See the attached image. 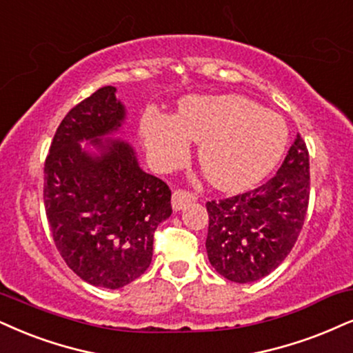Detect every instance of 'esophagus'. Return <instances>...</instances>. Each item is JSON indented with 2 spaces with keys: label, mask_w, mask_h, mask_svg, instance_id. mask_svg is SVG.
<instances>
[{
  "label": "esophagus",
  "mask_w": 353,
  "mask_h": 353,
  "mask_svg": "<svg viewBox=\"0 0 353 353\" xmlns=\"http://www.w3.org/2000/svg\"><path fill=\"white\" fill-rule=\"evenodd\" d=\"M196 201V198H194L193 193H188V191H183V190H176L173 191L172 194V208L173 211H181L183 208L188 206L190 203Z\"/></svg>",
  "instance_id": "obj_1"
}]
</instances>
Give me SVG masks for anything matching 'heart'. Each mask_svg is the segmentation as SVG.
I'll use <instances>...</instances> for the list:
<instances>
[{
    "instance_id": "obj_1",
    "label": "heart",
    "mask_w": 353,
    "mask_h": 353,
    "mask_svg": "<svg viewBox=\"0 0 353 353\" xmlns=\"http://www.w3.org/2000/svg\"><path fill=\"white\" fill-rule=\"evenodd\" d=\"M141 136L147 154L162 168L186 159L190 141L199 143L198 160L217 190L237 193L262 181L286 145V125L273 112L239 94L188 97L175 116L149 111Z\"/></svg>"
}]
</instances>
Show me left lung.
<instances>
[{
	"label": "left lung",
	"instance_id": "8db88e82",
	"mask_svg": "<svg viewBox=\"0 0 353 353\" xmlns=\"http://www.w3.org/2000/svg\"><path fill=\"white\" fill-rule=\"evenodd\" d=\"M310 201V155L296 134L276 175L237 196L208 201L206 250L219 275L252 283L272 273L301 232Z\"/></svg>",
	"mask_w": 353,
	"mask_h": 353
}]
</instances>
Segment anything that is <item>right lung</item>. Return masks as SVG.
Wrapping results in <instances>:
<instances>
[{"mask_svg":"<svg viewBox=\"0 0 353 353\" xmlns=\"http://www.w3.org/2000/svg\"><path fill=\"white\" fill-rule=\"evenodd\" d=\"M125 116L114 86L94 91L63 117L43 167L57 249L81 280L110 290L149 268L157 225L172 214L167 183L143 172L134 147L116 137Z\"/></svg>","mask_w":353,"mask_h":353,"instance_id":"obj_1","label":"right lung"}]
</instances>
